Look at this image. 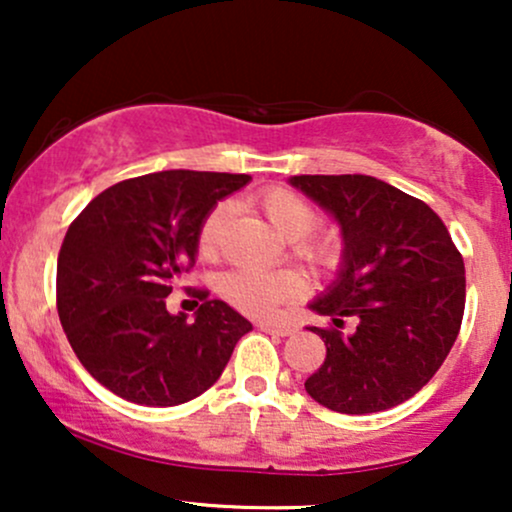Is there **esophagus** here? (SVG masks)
Returning <instances> with one entry per match:
<instances>
[{"instance_id":"esophagus-1","label":"esophagus","mask_w":512,"mask_h":512,"mask_svg":"<svg viewBox=\"0 0 512 512\" xmlns=\"http://www.w3.org/2000/svg\"><path fill=\"white\" fill-rule=\"evenodd\" d=\"M260 330L269 334H279V337H289V334L296 332V327L291 325H274V322H260Z\"/></svg>"}]
</instances>
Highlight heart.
I'll list each match as a JSON object with an SVG mask.
<instances>
[{
	"instance_id": "obj_1",
	"label": "heart",
	"mask_w": 512,
	"mask_h": 512,
	"mask_svg": "<svg viewBox=\"0 0 512 512\" xmlns=\"http://www.w3.org/2000/svg\"><path fill=\"white\" fill-rule=\"evenodd\" d=\"M260 209L269 223L284 238L296 240V252L317 272L332 269L339 260V243L330 236L313 233L320 223V214L308 199L289 187H272L260 197ZM231 219L228 204H216L204 216L197 233V248L202 255H216L221 248L223 233ZM221 296L236 305L245 315L267 317L274 315L281 303H289L305 291V279L296 269H257L238 267L221 276Z\"/></svg>"
}]
</instances>
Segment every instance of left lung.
Segmentation results:
<instances>
[{"label":"left lung","mask_w":512,"mask_h":512,"mask_svg":"<svg viewBox=\"0 0 512 512\" xmlns=\"http://www.w3.org/2000/svg\"><path fill=\"white\" fill-rule=\"evenodd\" d=\"M291 185L342 228L337 279L310 308L327 346L305 392L339 414L407 402L448 358L464 315V262L440 216L370 175H293ZM357 327L344 335L343 320Z\"/></svg>","instance_id":"8db88e82"}]
</instances>
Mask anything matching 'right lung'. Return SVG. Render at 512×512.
Listing matches in <instances>:
<instances>
[{"mask_svg": "<svg viewBox=\"0 0 512 512\" xmlns=\"http://www.w3.org/2000/svg\"><path fill=\"white\" fill-rule=\"evenodd\" d=\"M248 182L161 170L108 187L72 221L57 257V313L81 366L117 397L144 407L190 402L252 330L207 291H195V322L166 310L178 276L195 264L204 216Z\"/></svg>", "mask_w": 512, "mask_h": 512, "instance_id": "1", "label": "right lung"}]
</instances>
